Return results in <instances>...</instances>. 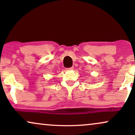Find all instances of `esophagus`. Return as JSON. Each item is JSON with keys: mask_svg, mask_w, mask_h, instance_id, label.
<instances>
[{"mask_svg": "<svg viewBox=\"0 0 135 135\" xmlns=\"http://www.w3.org/2000/svg\"><path fill=\"white\" fill-rule=\"evenodd\" d=\"M74 69L73 67H71V68H67L66 70H68V71H71V70H73Z\"/></svg>", "mask_w": 135, "mask_h": 135, "instance_id": "esophagus-1", "label": "esophagus"}]
</instances>
